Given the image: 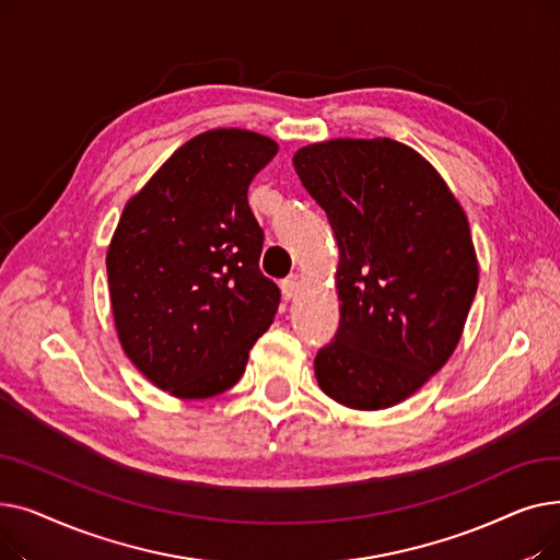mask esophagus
I'll return each instance as SVG.
<instances>
[{"mask_svg": "<svg viewBox=\"0 0 560 560\" xmlns=\"http://www.w3.org/2000/svg\"><path fill=\"white\" fill-rule=\"evenodd\" d=\"M300 290H302V281H300L298 275H292V277H288L285 281H281V292H283L285 300L298 298Z\"/></svg>", "mask_w": 560, "mask_h": 560, "instance_id": "obj_1", "label": "esophagus"}]
</instances>
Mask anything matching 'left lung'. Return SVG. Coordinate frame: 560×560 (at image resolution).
<instances>
[{
	"label": "left lung",
	"mask_w": 560,
	"mask_h": 560,
	"mask_svg": "<svg viewBox=\"0 0 560 560\" xmlns=\"http://www.w3.org/2000/svg\"><path fill=\"white\" fill-rule=\"evenodd\" d=\"M292 165L340 252V325L315 357L317 384L347 408H390L450 361L477 295L463 206L422 154L390 138L306 144Z\"/></svg>",
	"instance_id": "obj_1"
}]
</instances>
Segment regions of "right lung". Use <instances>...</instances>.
Segmentation results:
<instances>
[{"label":"right lung","mask_w":560,"mask_h":560,"mask_svg":"<svg viewBox=\"0 0 560 560\" xmlns=\"http://www.w3.org/2000/svg\"><path fill=\"white\" fill-rule=\"evenodd\" d=\"M279 144L211 129L182 144L125 206L106 272L117 338L152 384L209 399L238 384L281 292L262 277L247 188Z\"/></svg>","instance_id":"right-lung-1"}]
</instances>
